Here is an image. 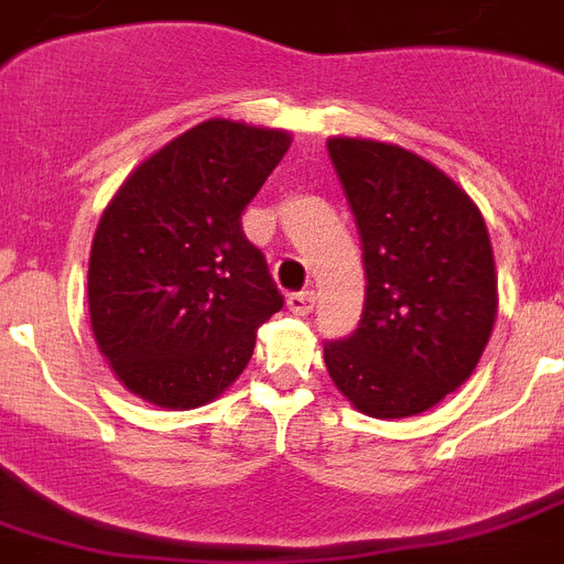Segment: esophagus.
I'll return each instance as SVG.
<instances>
[{"label": "esophagus", "mask_w": 564, "mask_h": 564, "mask_svg": "<svg viewBox=\"0 0 564 564\" xmlns=\"http://www.w3.org/2000/svg\"><path fill=\"white\" fill-rule=\"evenodd\" d=\"M316 305V293L314 291H296L288 296V307H291V314L296 316H305L311 314Z\"/></svg>", "instance_id": "1"}]
</instances>
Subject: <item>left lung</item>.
Returning a JSON list of instances; mask_svg holds the SVG:
<instances>
[{"label":"left lung","mask_w":564,"mask_h":564,"mask_svg":"<svg viewBox=\"0 0 564 564\" xmlns=\"http://www.w3.org/2000/svg\"><path fill=\"white\" fill-rule=\"evenodd\" d=\"M365 264L362 319L325 341L350 405L377 420L413 416L474 373L497 319V273L482 214L416 153L330 139Z\"/></svg>","instance_id":"1"}]
</instances>
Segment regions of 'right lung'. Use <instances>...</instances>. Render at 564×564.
Here are the masks:
<instances>
[{"mask_svg": "<svg viewBox=\"0 0 564 564\" xmlns=\"http://www.w3.org/2000/svg\"><path fill=\"white\" fill-rule=\"evenodd\" d=\"M288 144L285 131L208 119L142 162L105 210L90 325L137 397L173 411L216 399L285 305L242 214Z\"/></svg>", "mask_w": 564, "mask_h": 564, "instance_id": "1", "label": "right lung"}]
</instances>
